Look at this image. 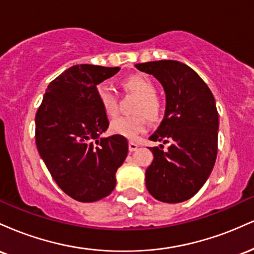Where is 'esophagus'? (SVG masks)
Masks as SVG:
<instances>
[{"instance_id": "34e87169", "label": "esophagus", "mask_w": 254, "mask_h": 254, "mask_svg": "<svg viewBox=\"0 0 254 254\" xmlns=\"http://www.w3.org/2000/svg\"><path fill=\"white\" fill-rule=\"evenodd\" d=\"M137 148H138V144H137L136 142L129 141V150L130 151H135V150H137Z\"/></svg>"}]
</instances>
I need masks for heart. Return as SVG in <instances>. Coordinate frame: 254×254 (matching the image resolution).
<instances>
[{
  "instance_id": "obj_1",
  "label": "heart",
  "mask_w": 254,
  "mask_h": 254,
  "mask_svg": "<svg viewBox=\"0 0 254 254\" xmlns=\"http://www.w3.org/2000/svg\"><path fill=\"white\" fill-rule=\"evenodd\" d=\"M123 87L127 92L138 97L131 117H118L113 119L110 124L111 132L115 135L127 137L133 139L139 133L144 132L148 127L147 118L151 122H157L162 116L161 100L156 97V87L149 78L133 75L127 77L123 82ZM97 98L101 109L110 117L117 115L118 101L117 97L107 84L100 83L97 86Z\"/></svg>"
}]
</instances>
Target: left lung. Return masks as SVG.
<instances>
[{
    "mask_svg": "<svg viewBox=\"0 0 254 254\" xmlns=\"http://www.w3.org/2000/svg\"><path fill=\"white\" fill-rule=\"evenodd\" d=\"M164 86L166 112L150 141L154 160L145 171V186L154 198L180 203L193 197L210 176L217 156L218 113L211 90L194 70L178 61L136 64Z\"/></svg>",
    "mask_w": 254,
    "mask_h": 254,
    "instance_id": "1",
    "label": "left lung"
}]
</instances>
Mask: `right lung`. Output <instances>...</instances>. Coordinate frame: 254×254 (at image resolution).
<instances>
[{"mask_svg": "<svg viewBox=\"0 0 254 254\" xmlns=\"http://www.w3.org/2000/svg\"><path fill=\"white\" fill-rule=\"evenodd\" d=\"M119 66H70L46 88L36 115V144L51 177L68 196L83 203L109 196L116 172L127 155V141L99 138L109 119L97 98V84Z\"/></svg>", "mask_w": 254, "mask_h": 254, "instance_id": "obj_1", "label": "right lung"}]
</instances>
